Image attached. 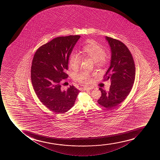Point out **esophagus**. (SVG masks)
Returning <instances> with one entry per match:
<instances>
[{"label":"esophagus","mask_w":160,"mask_h":160,"mask_svg":"<svg viewBox=\"0 0 160 160\" xmlns=\"http://www.w3.org/2000/svg\"><path fill=\"white\" fill-rule=\"evenodd\" d=\"M92 90V88H83V90L84 91H90V90Z\"/></svg>","instance_id":"1"}]
</instances>
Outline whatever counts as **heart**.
<instances>
[{
    "mask_svg": "<svg viewBox=\"0 0 160 160\" xmlns=\"http://www.w3.org/2000/svg\"><path fill=\"white\" fill-rule=\"evenodd\" d=\"M82 52L98 65H102L107 60V55L104 52L103 47L93 40L88 41L86 45L83 46ZM80 62L81 57L79 54L76 53L71 54L69 59V64L72 69L76 70L79 68ZM76 80L82 85H88L91 82L92 77L88 72H81L77 75Z\"/></svg>",
    "mask_w": 160,
    "mask_h": 160,
    "instance_id": "heart-1",
    "label": "heart"
}]
</instances>
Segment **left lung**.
<instances>
[{"instance_id":"obj_1","label":"left lung","mask_w":160,"mask_h":160,"mask_svg":"<svg viewBox=\"0 0 160 160\" xmlns=\"http://www.w3.org/2000/svg\"><path fill=\"white\" fill-rule=\"evenodd\" d=\"M111 51L110 64L104 80H110L109 91L99 89L102 95L98 103L107 109H112L124 101L131 91L136 75L133 58L128 48L123 42L105 37Z\"/></svg>"}]
</instances>
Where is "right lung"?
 <instances>
[{
    "label": "right lung",
    "instance_id": "right-lung-1",
    "mask_svg": "<svg viewBox=\"0 0 160 160\" xmlns=\"http://www.w3.org/2000/svg\"><path fill=\"white\" fill-rule=\"evenodd\" d=\"M79 35L56 38L40 47L34 54L31 67V80L35 93L51 111L68 112L74 105L80 91L70 86L62 90L60 82L68 75V62Z\"/></svg>",
    "mask_w": 160,
    "mask_h": 160
}]
</instances>
